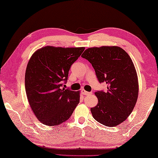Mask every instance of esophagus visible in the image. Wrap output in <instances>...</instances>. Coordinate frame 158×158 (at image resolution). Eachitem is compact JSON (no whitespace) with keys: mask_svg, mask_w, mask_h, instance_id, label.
<instances>
[{"mask_svg":"<svg viewBox=\"0 0 158 158\" xmlns=\"http://www.w3.org/2000/svg\"><path fill=\"white\" fill-rule=\"evenodd\" d=\"M81 93L83 94H84V95H88V94H92V93H90V92H87V91H85L84 90H81Z\"/></svg>","mask_w":158,"mask_h":158,"instance_id":"34e87169","label":"esophagus"}]
</instances>
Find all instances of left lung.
I'll return each instance as SVG.
<instances>
[{
	"mask_svg": "<svg viewBox=\"0 0 158 158\" xmlns=\"http://www.w3.org/2000/svg\"><path fill=\"white\" fill-rule=\"evenodd\" d=\"M81 56L93 65L100 83L107 91H97L98 103L90 110L94 119L104 126L114 127L130 115L135 106L139 84L131 57L118 46L89 48Z\"/></svg>",
	"mask_w": 158,
	"mask_h": 158,
	"instance_id": "obj_1",
	"label": "left lung"
}]
</instances>
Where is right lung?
Segmentation results:
<instances>
[{"label": "right lung", "instance_id": "right-lung-1", "mask_svg": "<svg viewBox=\"0 0 158 158\" xmlns=\"http://www.w3.org/2000/svg\"><path fill=\"white\" fill-rule=\"evenodd\" d=\"M84 49L45 46L31 55L25 71V92L31 110L42 124H62L79 103L80 91L65 89L63 83Z\"/></svg>", "mask_w": 158, "mask_h": 158}]
</instances>
